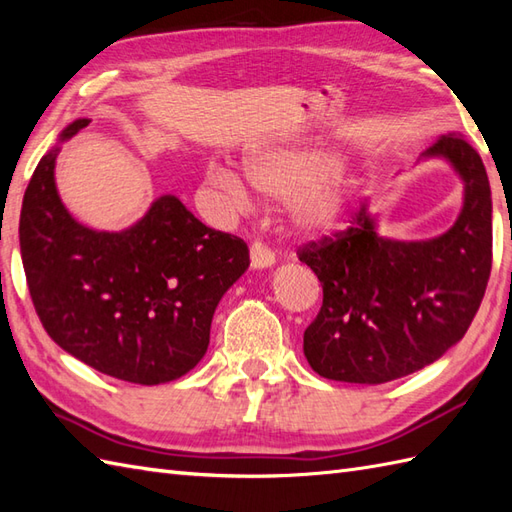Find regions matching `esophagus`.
<instances>
[{"label":"esophagus","mask_w":512,"mask_h":512,"mask_svg":"<svg viewBox=\"0 0 512 512\" xmlns=\"http://www.w3.org/2000/svg\"><path fill=\"white\" fill-rule=\"evenodd\" d=\"M275 264V253L264 242L250 244V266L253 268H268Z\"/></svg>","instance_id":"obj_1"}]
</instances>
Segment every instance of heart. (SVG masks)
<instances>
[{"label":"heart","instance_id":"heart-1","mask_svg":"<svg viewBox=\"0 0 512 512\" xmlns=\"http://www.w3.org/2000/svg\"><path fill=\"white\" fill-rule=\"evenodd\" d=\"M244 171L257 191L290 198L288 217L299 233L328 231L347 202V180L336 171V158L323 149L262 147L248 154ZM209 182L231 202H248L244 182L228 167H211Z\"/></svg>","mask_w":512,"mask_h":512}]
</instances>
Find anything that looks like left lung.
<instances>
[{"mask_svg":"<svg viewBox=\"0 0 512 512\" xmlns=\"http://www.w3.org/2000/svg\"><path fill=\"white\" fill-rule=\"evenodd\" d=\"M424 156H444L464 180V209L447 235L394 242L361 202L350 226L299 246L323 288L303 332V354L323 378L380 385L418 372L458 343L480 310L493 266L491 187L480 154L460 134Z\"/></svg>","mask_w":512,"mask_h":512,"instance_id":"obj_1","label":"left lung"}]
</instances>
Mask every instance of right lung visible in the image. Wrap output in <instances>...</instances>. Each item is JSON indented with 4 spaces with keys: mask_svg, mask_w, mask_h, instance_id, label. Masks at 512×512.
Listing matches in <instances>:
<instances>
[{
    "mask_svg": "<svg viewBox=\"0 0 512 512\" xmlns=\"http://www.w3.org/2000/svg\"><path fill=\"white\" fill-rule=\"evenodd\" d=\"M74 121L61 140L88 127ZM50 149L24 193L19 246L32 306L50 339L96 372L169 383L200 363L224 292L248 268L242 237L215 231L162 195L121 233L72 220L54 187Z\"/></svg>",
    "mask_w": 512,
    "mask_h": 512,
    "instance_id": "1",
    "label": "right lung"
}]
</instances>
